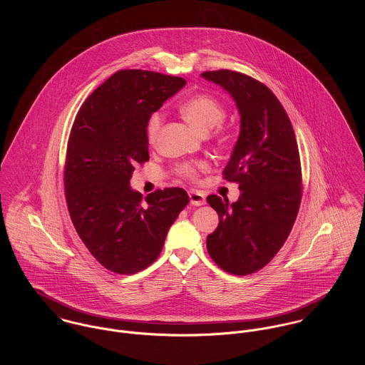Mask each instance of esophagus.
I'll return each instance as SVG.
<instances>
[{
  "instance_id": "34e87169",
  "label": "esophagus",
  "mask_w": 365,
  "mask_h": 365,
  "mask_svg": "<svg viewBox=\"0 0 365 365\" xmlns=\"http://www.w3.org/2000/svg\"><path fill=\"white\" fill-rule=\"evenodd\" d=\"M188 195H190L191 204L195 205V207H202V205L207 204L205 195H204L201 191H198V190H191V191L188 192Z\"/></svg>"
}]
</instances>
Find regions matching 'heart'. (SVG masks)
<instances>
[{"mask_svg": "<svg viewBox=\"0 0 365 365\" xmlns=\"http://www.w3.org/2000/svg\"><path fill=\"white\" fill-rule=\"evenodd\" d=\"M180 110L184 115V118L201 133H208L210 129L222 123L226 115L223 105L220 104L216 98L210 96H204V94H198L185 100L180 106ZM161 123H163L161 112H155L150 115L146 126L148 140L150 143L156 142L161 129ZM219 135L222 136V139L225 140L227 139V135H225L223 132H219ZM200 168H204L202 163H185L178 167V171L184 177L194 178Z\"/></svg>", "mask_w": 365, "mask_h": 365, "instance_id": "1", "label": "heart"}]
</instances>
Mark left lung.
Segmentation results:
<instances>
[{"label":"left lung","mask_w":365,"mask_h":365,"mask_svg":"<svg viewBox=\"0 0 365 365\" xmlns=\"http://www.w3.org/2000/svg\"><path fill=\"white\" fill-rule=\"evenodd\" d=\"M202 78L222 87L240 115V132L225 167V178L239 182L230 204L209 195L219 225L207 237L209 256L230 274L262 268L285 243L301 202V163L291 120L272 91L230 70L207 71Z\"/></svg>","instance_id":"8db88e82"}]
</instances>
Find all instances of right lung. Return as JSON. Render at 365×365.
Segmentation results:
<instances>
[{"label": "right lung", "instance_id": "obj_1", "mask_svg": "<svg viewBox=\"0 0 365 365\" xmlns=\"http://www.w3.org/2000/svg\"><path fill=\"white\" fill-rule=\"evenodd\" d=\"M187 81L120 70L80 108L67 146L64 187L73 225L105 268L135 274L156 261L168 229L190 202L182 188L142 194L130 187L149 160L148 120Z\"/></svg>", "mask_w": 365, "mask_h": 365}]
</instances>
